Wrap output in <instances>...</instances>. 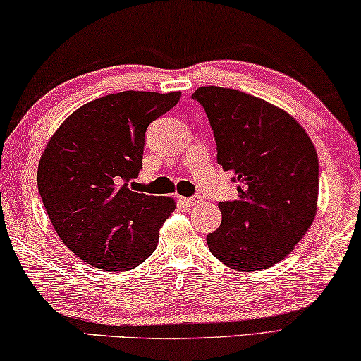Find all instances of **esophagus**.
<instances>
[{"label":"esophagus","mask_w":361,"mask_h":361,"mask_svg":"<svg viewBox=\"0 0 361 361\" xmlns=\"http://www.w3.org/2000/svg\"><path fill=\"white\" fill-rule=\"evenodd\" d=\"M179 202L184 206H187V208H192V206L200 203V197H180Z\"/></svg>","instance_id":"obj_1"}]
</instances>
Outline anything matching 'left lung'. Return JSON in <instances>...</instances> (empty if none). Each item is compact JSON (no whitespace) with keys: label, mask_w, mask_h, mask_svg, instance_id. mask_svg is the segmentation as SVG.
<instances>
[{"label":"left lung","mask_w":361,"mask_h":361,"mask_svg":"<svg viewBox=\"0 0 361 361\" xmlns=\"http://www.w3.org/2000/svg\"><path fill=\"white\" fill-rule=\"evenodd\" d=\"M192 99L208 115L217 163L233 174L238 192L235 202L219 203L222 222L206 236L209 251L235 270L269 269L315 219V147L291 115L246 92L203 86Z\"/></svg>","instance_id":"obj_1"}]
</instances>
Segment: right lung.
Here are the masks:
<instances>
[{"label": "right lung", "instance_id": "obj_1", "mask_svg": "<svg viewBox=\"0 0 361 361\" xmlns=\"http://www.w3.org/2000/svg\"><path fill=\"white\" fill-rule=\"evenodd\" d=\"M180 100V92L125 91L82 105L46 145L38 192L57 235L92 267L126 271L158 245L176 209L169 197L133 192L145 131Z\"/></svg>", "mask_w": 361, "mask_h": 361}]
</instances>
